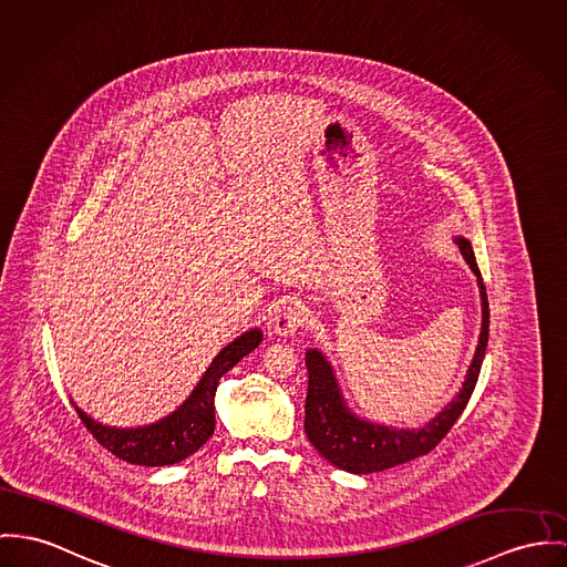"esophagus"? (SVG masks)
<instances>
[{"mask_svg": "<svg viewBox=\"0 0 567 567\" xmlns=\"http://www.w3.org/2000/svg\"><path fill=\"white\" fill-rule=\"evenodd\" d=\"M306 308L296 300H285L271 315V330L278 337H293L306 321Z\"/></svg>", "mask_w": 567, "mask_h": 567, "instance_id": "1", "label": "esophagus"}]
</instances>
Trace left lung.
Wrapping results in <instances>:
<instances>
[{
  "label": "left lung",
  "mask_w": 567,
  "mask_h": 567,
  "mask_svg": "<svg viewBox=\"0 0 567 567\" xmlns=\"http://www.w3.org/2000/svg\"><path fill=\"white\" fill-rule=\"evenodd\" d=\"M460 252L477 276L481 293V334L475 358L468 367L462 391L455 399L419 430H396L386 425H375L358 419L348 405L339 389L332 364L317 349L306 351L308 369V392H306L305 432L310 444L337 468L353 475L380 473L392 466L405 464L436 449L437 442L449 434L455 421L462 416L475 384L480 380L481 362L487 348L489 332V306L487 293L475 261L473 246L466 237H455Z\"/></svg>",
  "instance_id": "8db88e82"
}]
</instances>
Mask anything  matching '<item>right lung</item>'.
I'll return each instance as SVG.
<instances>
[{
	"instance_id": "obj_1",
	"label": "right lung",
	"mask_w": 567,
	"mask_h": 567,
	"mask_svg": "<svg viewBox=\"0 0 567 567\" xmlns=\"http://www.w3.org/2000/svg\"><path fill=\"white\" fill-rule=\"evenodd\" d=\"M262 341L261 330H250L228 343L219 351L196 384V389L185 399V403L171 416L133 430L107 427L90 419L75 403L78 416L86 425L87 432L96 437L112 455L137 464V466H171L196 453L216 430V391L219 378L230 371L244 355L259 348Z\"/></svg>"
}]
</instances>
